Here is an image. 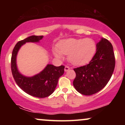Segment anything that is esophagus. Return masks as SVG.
Returning a JSON list of instances; mask_svg holds the SVG:
<instances>
[{
	"instance_id": "esophagus-1",
	"label": "esophagus",
	"mask_w": 125,
	"mask_h": 125,
	"mask_svg": "<svg viewBox=\"0 0 125 125\" xmlns=\"http://www.w3.org/2000/svg\"><path fill=\"white\" fill-rule=\"evenodd\" d=\"M69 69H70V67L69 66H66L65 67H64V71L65 72L68 71Z\"/></svg>"
}]
</instances>
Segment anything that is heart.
<instances>
[{
    "mask_svg": "<svg viewBox=\"0 0 125 125\" xmlns=\"http://www.w3.org/2000/svg\"><path fill=\"white\" fill-rule=\"evenodd\" d=\"M96 52V44L92 39H69L58 45V50L53 53L58 59L63 58L62 54L68 55V59L74 65H82L88 63Z\"/></svg>",
    "mask_w": 125,
    "mask_h": 125,
    "instance_id": "obj_1",
    "label": "heart"
}]
</instances>
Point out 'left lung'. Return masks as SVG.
<instances>
[{
	"label": "left lung",
	"mask_w": 125,
	"mask_h": 125,
	"mask_svg": "<svg viewBox=\"0 0 125 125\" xmlns=\"http://www.w3.org/2000/svg\"><path fill=\"white\" fill-rule=\"evenodd\" d=\"M115 66V57L111 43L102 39L96 45V52L89 63L74 68L73 84L80 94L90 96L96 94L106 85Z\"/></svg>",
	"instance_id": "1"
}]
</instances>
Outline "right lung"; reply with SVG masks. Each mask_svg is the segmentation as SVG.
<instances>
[{
	"mask_svg": "<svg viewBox=\"0 0 125 125\" xmlns=\"http://www.w3.org/2000/svg\"><path fill=\"white\" fill-rule=\"evenodd\" d=\"M43 36H31L18 42L14 47L11 58V71L14 79L20 88L32 96L44 98L54 92L58 84L59 78L64 73V66H54L48 64L40 73L33 77H26L19 72L16 58L20 48L26 42H36L41 40Z\"/></svg>",
	"mask_w": 125,
	"mask_h": 125,
	"instance_id": "obj_1",
	"label": "right lung"
}]
</instances>
